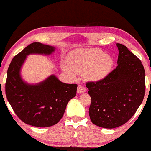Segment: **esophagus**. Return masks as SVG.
I'll return each instance as SVG.
<instances>
[{
  "mask_svg": "<svg viewBox=\"0 0 151 151\" xmlns=\"http://www.w3.org/2000/svg\"><path fill=\"white\" fill-rule=\"evenodd\" d=\"M86 91V88L83 85H82V84H79L78 86V89H77V92L78 93H83Z\"/></svg>",
  "mask_w": 151,
  "mask_h": 151,
  "instance_id": "obj_1",
  "label": "esophagus"
}]
</instances>
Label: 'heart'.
Instances as JSON below:
<instances>
[{
  "mask_svg": "<svg viewBox=\"0 0 151 151\" xmlns=\"http://www.w3.org/2000/svg\"><path fill=\"white\" fill-rule=\"evenodd\" d=\"M112 67V58L100 49H79L67 55V65L63 64L62 69L73 79L76 73H82L88 81L98 82L108 76Z\"/></svg>",
  "mask_w": 151,
  "mask_h": 151,
  "instance_id": "obj_1",
  "label": "heart"
}]
</instances>
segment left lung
Instances as JSON below:
<instances>
[{"label": "left lung", "instance_id": "obj_1", "mask_svg": "<svg viewBox=\"0 0 151 151\" xmlns=\"http://www.w3.org/2000/svg\"><path fill=\"white\" fill-rule=\"evenodd\" d=\"M117 66L104 79L86 84L91 98L90 119L95 125L114 129L135 114L145 93V71L140 60L117 43Z\"/></svg>", "mask_w": 151, "mask_h": 151}]
</instances>
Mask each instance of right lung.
<instances>
[{
    "label": "right lung",
    "instance_id": "right-lung-1",
    "mask_svg": "<svg viewBox=\"0 0 151 151\" xmlns=\"http://www.w3.org/2000/svg\"><path fill=\"white\" fill-rule=\"evenodd\" d=\"M54 47L33 42L14 57L7 70L5 93L17 116L27 124L49 127L63 117L69 101L76 96L78 85L62 82L51 75L39 83L29 84L21 77L20 70L30 54L49 55Z\"/></svg>",
    "mask_w": 151,
    "mask_h": 151
}]
</instances>
